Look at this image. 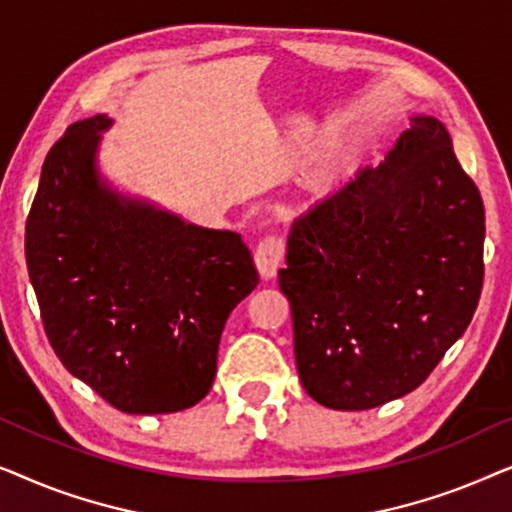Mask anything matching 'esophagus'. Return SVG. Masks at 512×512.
Instances as JSON below:
<instances>
[{
  "instance_id": "esophagus-1",
  "label": "esophagus",
  "mask_w": 512,
  "mask_h": 512,
  "mask_svg": "<svg viewBox=\"0 0 512 512\" xmlns=\"http://www.w3.org/2000/svg\"><path fill=\"white\" fill-rule=\"evenodd\" d=\"M256 268L263 279H272L284 261V240L279 235H265L254 251Z\"/></svg>"
}]
</instances>
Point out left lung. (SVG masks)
Wrapping results in <instances>:
<instances>
[{"label": "left lung", "instance_id": "obj_1", "mask_svg": "<svg viewBox=\"0 0 512 512\" xmlns=\"http://www.w3.org/2000/svg\"><path fill=\"white\" fill-rule=\"evenodd\" d=\"M485 205L445 125L410 118L387 160L293 223L279 289L300 382L333 410L417 389L471 324Z\"/></svg>", "mask_w": 512, "mask_h": 512}]
</instances>
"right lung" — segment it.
Returning <instances> with one entry per match:
<instances>
[{
	"label": "right lung",
	"mask_w": 512,
	"mask_h": 512,
	"mask_svg": "<svg viewBox=\"0 0 512 512\" xmlns=\"http://www.w3.org/2000/svg\"><path fill=\"white\" fill-rule=\"evenodd\" d=\"M97 114L41 167L25 258L48 342L116 410L193 408L216 375L228 314L258 284L242 235L198 228L109 191L95 170Z\"/></svg>",
	"instance_id": "right-lung-1"
}]
</instances>
